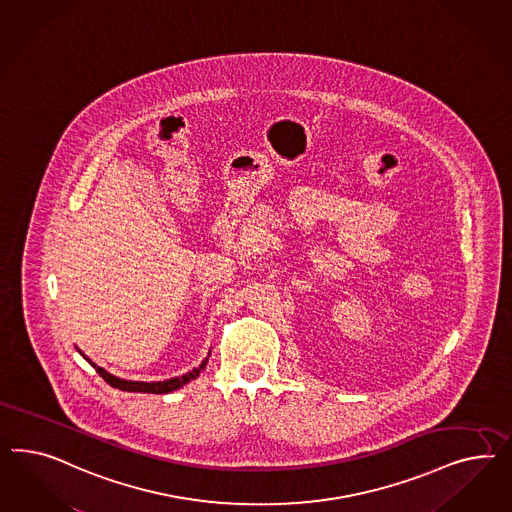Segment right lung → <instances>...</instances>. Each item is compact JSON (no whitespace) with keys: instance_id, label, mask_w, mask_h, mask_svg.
I'll return each instance as SVG.
<instances>
[{"instance_id":"1","label":"right lung","mask_w":512,"mask_h":512,"mask_svg":"<svg viewBox=\"0 0 512 512\" xmlns=\"http://www.w3.org/2000/svg\"><path fill=\"white\" fill-rule=\"evenodd\" d=\"M80 353V351H78ZM82 355V353H80ZM84 357V355H82ZM208 357H210V353H208ZM208 357L202 360L201 366L199 368H193L191 372L184 373L182 377H174V379H167V381H152V383H146V381H125V379H120V377H116V375H112V373L107 372V370H103V368H99L97 364H93L92 360L88 357L86 360L92 364L93 368H95V372L99 373L107 383H109L110 387L120 388V390H127V392H148V394H169L172 390H178V388L184 387L187 385L189 381H193L195 377H199L201 375L202 370L206 368V362H208Z\"/></svg>"}]
</instances>
